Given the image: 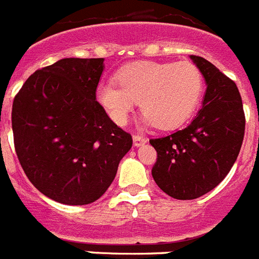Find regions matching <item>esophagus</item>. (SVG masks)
<instances>
[{"mask_svg": "<svg viewBox=\"0 0 259 259\" xmlns=\"http://www.w3.org/2000/svg\"><path fill=\"white\" fill-rule=\"evenodd\" d=\"M147 143V138L141 136V135H135L134 136V145L135 147H141L143 144Z\"/></svg>", "mask_w": 259, "mask_h": 259, "instance_id": "1", "label": "esophagus"}]
</instances>
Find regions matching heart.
<instances>
[{
	"mask_svg": "<svg viewBox=\"0 0 259 259\" xmlns=\"http://www.w3.org/2000/svg\"><path fill=\"white\" fill-rule=\"evenodd\" d=\"M203 93V76L194 64L139 61L121 68L116 81H102L97 101L119 125L125 124L135 105L147 123L176 128L194 114Z\"/></svg>",
	"mask_w": 259,
	"mask_h": 259,
	"instance_id": "heart-1",
	"label": "heart"
}]
</instances>
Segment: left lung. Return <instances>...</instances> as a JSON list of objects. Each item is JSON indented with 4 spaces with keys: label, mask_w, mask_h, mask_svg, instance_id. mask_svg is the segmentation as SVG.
Returning a JSON list of instances; mask_svg holds the SVG:
<instances>
[{
    "label": "left lung",
    "mask_w": 259,
    "mask_h": 259,
    "mask_svg": "<svg viewBox=\"0 0 259 259\" xmlns=\"http://www.w3.org/2000/svg\"><path fill=\"white\" fill-rule=\"evenodd\" d=\"M207 83L203 106L186 128L149 143L157 152L154 182L180 200L204 195L237 160L245 134L242 99L235 81L200 56H191Z\"/></svg>",
    "instance_id": "left-lung-1"
}]
</instances>
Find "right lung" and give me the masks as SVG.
<instances>
[{"mask_svg":"<svg viewBox=\"0 0 259 259\" xmlns=\"http://www.w3.org/2000/svg\"><path fill=\"white\" fill-rule=\"evenodd\" d=\"M103 59H61L31 74L12 110L14 147L30 182L56 202H96L132 147L97 102Z\"/></svg>","mask_w":259,"mask_h":259,"instance_id":"add662e5","label":"right lung"}]
</instances>
